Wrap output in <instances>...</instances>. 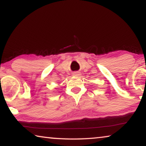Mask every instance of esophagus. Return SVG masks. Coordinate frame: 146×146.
Returning <instances> with one entry per match:
<instances>
[{"instance_id": "obj_1", "label": "esophagus", "mask_w": 146, "mask_h": 146, "mask_svg": "<svg viewBox=\"0 0 146 146\" xmlns=\"http://www.w3.org/2000/svg\"><path fill=\"white\" fill-rule=\"evenodd\" d=\"M80 75V72H75L73 73V76H78Z\"/></svg>"}]
</instances>
